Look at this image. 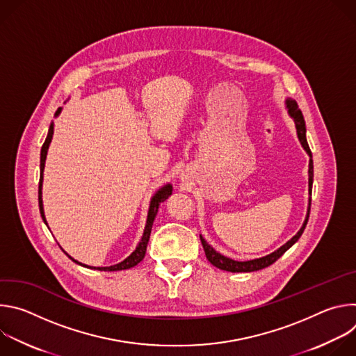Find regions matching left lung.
Listing matches in <instances>:
<instances>
[{
  "instance_id": "left-lung-1",
  "label": "left lung",
  "mask_w": 356,
  "mask_h": 356,
  "mask_svg": "<svg viewBox=\"0 0 356 356\" xmlns=\"http://www.w3.org/2000/svg\"><path fill=\"white\" fill-rule=\"evenodd\" d=\"M287 108H289V114L293 117L294 122H296V128H297V135H298V139L302 145V147L306 149L307 154L310 155V163H309V191L312 194V190H313V176H314V172H313V158H312V150H310V146L307 143V138H306V122H304V118H302V114L297 106V103L294 99H287ZM310 207H312V201L309 202V211H307V217H306V221H304L302 227L300 228V231L289 241L286 242L282 248H279L277 250H275L273 253H270V255L268 257H264V258H259V259H253V261H248V262H238V261H232L229 258H225L222 255H220L218 252H216L202 236H200L201 239V243H202V248H204V252H206V257L209 259V262L211 265H214L216 268L218 269H222V270H227V272H255V270H261L264 268H268L272 264H275L283 253L294 243L297 242V239L301 236L304 228H306L307 225V221H309V217H310Z\"/></svg>"
}]
</instances>
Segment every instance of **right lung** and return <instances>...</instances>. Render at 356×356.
<instances>
[{
  "label": "right lung",
  "instance_id": "right-lung-1",
  "mask_svg": "<svg viewBox=\"0 0 356 356\" xmlns=\"http://www.w3.org/2000/svg\"><path fill=\"white\" fill-rule=\"evenodd\" d=\"M60 113V108L56 111V115H59ZM52 136H54V124H50L49 127V132H47V136L44 139V143L42 145V149H40V177H39V190H38V198H39V211H40V216L43 218V221L46 222L44 220V214H43V204H42V180H43V169H44V161H46V154H47V147H49V143L50 140H52ZM172 186L168 184L165 186L163 188H161L155 195L154 198H152L150 201V207H149V213H147V221H146V227H145V232H143V236L139 242V245L136 246V249L131 253V255L122 261L121 264H117L114 266H107V268H97V270H108V272H114V270H124V269H129V268H134L135 265H138L146 253V246H147V242H149V236H150V231H152V225H154V221H155V217L158 214V210H159V206L162 204V202L172 194ZM67 255V253H66ZM69 257V255H67ZM70 258V257H69ZM73 262L79 264L77 261H74L73 258H70ZM81 265V264H79ZM84 266V265H83ZM95 269V268H94Z\"/></svg>",
  "mask_w": 356,
  "mask_h": 356
}]
</instances>
